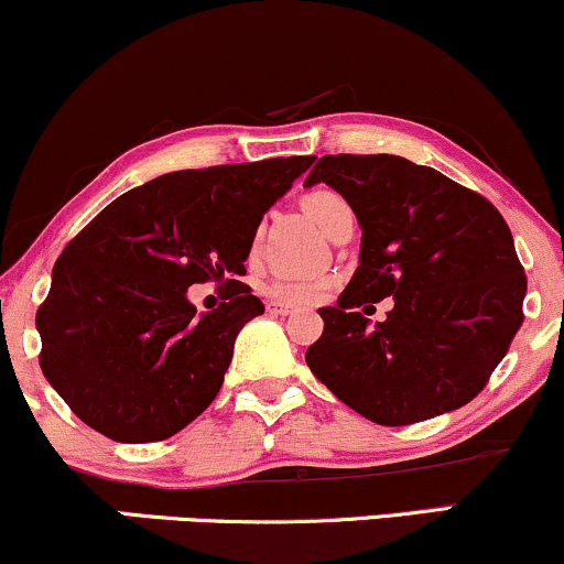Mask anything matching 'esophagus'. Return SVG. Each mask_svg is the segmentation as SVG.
<instances>
[{
	"mask_svg": "<svg viewBox=\"0 0 564 564\" xmlns=\"http://www.w3.org/2000/svg\"><path fill=\"white\" fill-rule=\"evenodd\" d=\"M267 311H269V314H274V316H288V314H293V305L269 301L267 303Z\"/></svg>",
	"mask_w": 564,
	"mask_h": 564,
	"instance_id": "1",
	"label": "esophagus"
}]
</instances>
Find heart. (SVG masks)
Listing matches in <instances>:
<instances>
[{
    "mask_svg": "<svg viewBox=\"0 0 564 564\" xmlns=\"http://www.w3.org/2000/svg\"><path fill=\"white\" fill-rule=\"evenodd\" d=\"M343 206H345V198L335 191H324V187H318V191H311L308 196L303 198L305 214H308V217L314 219L322 229L329 227L332 217H335V214ZM253 246H256V242H253ZM324 288H326V284L322 280H314V276H280V280L271 282L269 290H271V295L282 297V301L311 303L324 293Z\"/></svg>",
    "mask_w": 564,
    "mask_h": 564,
    "instance_id": "1",
    "label": "heart"
}]
</instances>
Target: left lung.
I'll return each mask as SVG.
<instances>
[{"mask_svg":"<svg viewBox=\"0 0 564 564\" xmlns=\"http://www.w3.org/2000/svg\"><path fill=\"white\" fill-rule=\"evenodd\" d=\"M337 191L360 225V256L324 335L314 377L381 426L463 408L486 387L523 324L528 290L512 232L484 196L392 154L322 156L305 185ZM395 301L384 323L357 308ZM366 311V308H364Z\"/></svg>","mask_w":564,"mask_h":564,"instance_id":"1","label":"left lung"}]
</instances>
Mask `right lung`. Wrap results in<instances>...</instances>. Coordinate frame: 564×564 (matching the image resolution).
I'll return each mask as SVG.
<instances>
[{"mask_svg": "<svg viewBox=\"0 0 564 564\" xmlns=\"http://www.w3.org/2000/svg\"><path fill=\"white\" fill-rule=\"evenodd\" d=\"M314 156L170 172L122 193L52 269L36 314L41 371L69 410L115 442L177 434L212 405L240 329L263 314L246 274L263 214ZM225 304L198 315L191 283Z\"/></svg>", "mask_w": 564, "mask_h": 564, "instance_id": "obj_1", "label": "right lung"}]
</instances>
